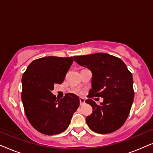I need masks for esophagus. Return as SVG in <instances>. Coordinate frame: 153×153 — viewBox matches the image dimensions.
<instances>
[{
    "label": "esophagus",
    "mask_w": 153,
    "mask_h": 153,
    "mask_svg": "<svg viewBox=\"0 0 153 153\" xmlns=\"http://www.w3.org/2000/svg\"><path fill=\"white\" fill-rule=\"evenodd\" d=\"M79 101H80V105H83V104H85L84 98L80 97V98H79Z\"/></svg>",
    "instance_id": "34e87169"
}]
</instances>
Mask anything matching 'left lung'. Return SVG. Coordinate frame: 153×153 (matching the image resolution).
Instances as JSON below:
<instances>
[{
	"label": "left lung",
	"instance_id": "8db88e82",
	"mask_svg": "<svg viewBox=\"0 0 153 153\" xmlns=\"http://www.w3.org/2000/svg\"><path fill=\"white\" fill-rule=\"evenodd\" d=\"M74 60L92 72V88L85 102L93 111L85 118L87 125L99 134L116 131L126 121L132 105V74L122 60L108 53L74 56ZM94 97H103V102L97 105L91 100Z\"/></svg>",
	"mask_w": 153,
	"mask_h": 153
}]
</instances>
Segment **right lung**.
Here are the masks:
<instances>
[{"instance_id": "right-lung-1", "label": "right lung", "mask_w": 153, "mask_h": 153, "mask_svg": "<svg viewBox=\"0 0 153 153\" xmlns=\"http://www.w3.org/2000/svg\"><path fill=\"white\" fill-rule=\"evenodd\" d=\"M73 58L47 56L35 60L22 76V100L28 120L46 135L58 134L70 125L79 106V98L67 93L56 100L51 93L54 84H61L73 62Z\"/></svg>"}]
</instances>
